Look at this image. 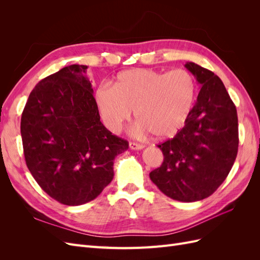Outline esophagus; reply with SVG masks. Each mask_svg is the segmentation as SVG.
I'll return each mask as SVG.
<instances>
[{
  "label": "esophagus",
  "instance_id": "34e87169",
  "mask_svg": "<svg viewBox=\"0 0 260 260\" xmlns=\"http://www.w3.org/2000/svg\"><path fill=\"white\" fill-rule=\"evenodd\" d=\"M129 147L131 149H135V151H140V149L144 148V146L142 144H138V143H135V142H130Z\"/></svg>",
  "mask_w": 260,
  "mask_h": 260
}]
</instances>
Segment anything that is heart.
Here are the masks:
<instances>
[{
  "mask_svg": "<svg viewBox=\"0 0 260 260\" xmlns=\"http://www.w3.org/2000/svg\"><path fill=\"white\" fill-rule=\"evenodd\" d=\"M106 128L119 132L135 112L139 133L167 139L183 127L192 112L195 81L185 69L168 73L136 68L117 75L114 86L102 84L94 94Z\"/></svg>",
  "mask_w": 260,
  "mask_h": 260,
  "instance_id": "heart-1",
  "label": "heart"
}]
</instances>
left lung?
<instances>
[{"label":"left lung","mask_w":260,"mask_h":260,"mask_svg":"<svg viewBox=\"0 0 260 260\" xmlns=\"http://www.w3.org/2000/svg\"><path fill=\"white\" fill-rule=\"evenodd\" d=\"M184 67L200 84L198 100L184 127L157 145L164 161L149 178L168 198L190 203L208 198L229 175L238 154L239 125L220 78L195 62Z\"/></svg>","instance_id":"left-lung-1"}]
</instances>
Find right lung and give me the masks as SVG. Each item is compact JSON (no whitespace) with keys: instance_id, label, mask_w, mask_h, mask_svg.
I'll use <instances>...</instances> for the list:
<instances>
[{"instance_id":"obj_1","label":"right lung","mask_w":260,"mask_h":260,"mask_svg":"<svg viewBox=\"0 0 260 260\" xmlns=\"http://www.w3.org/2000/svg\"><path fill=\"white\" fill-rule=\"evenodd\" d=\"M86 66L70 65L39 82L21 115L27 167L42 190L68 206L93 201L114 178L129 143L100 120Z\"/></svg>"}]
</instances>
